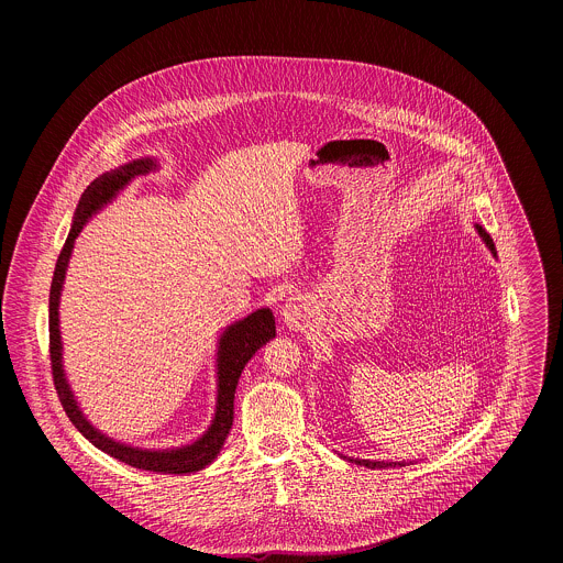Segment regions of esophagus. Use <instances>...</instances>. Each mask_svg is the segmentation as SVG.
<instances>
[{"mask_svg": "<svg viewBox=\"0 0 563 563\" xmlns=\"http://www.w3.org/2000/svg\"><path fill=\"white\" fill-rule=\"evenodd\" d=\"M279 317H282V321H284V324H286L288 329L299 331V329H303V327L308 324L310 310H308V303H306L301 297H290V299H286V303L282 306Z\"/></svg>", "mask_w": 563, "mask_h": 563, "instance_id": "esophagus-1", "label": "esophagus"}]
</instances>
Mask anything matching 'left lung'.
<instances>
[{
  "label": "left lung",
  "mask_w": 563,
  "mask_h": 563,
  "mask_svg": "<svg viewBox=\"0 0 563 563\" xmlns=\"http://www.w3.org/2000/svg\"><path fill=\"white\" fill-rule=\"evenodd\" d=\"M475 230H477L479 239L485 242V246L489 249V253L496 257V246H494V242L489 239V234L483 230L482 225H475ZM351 462H355L357 466H366V468H393V466H405V462H377V460H351Z\"/></svg>",
  "instance_id": "obj_1"
}]
</instances>
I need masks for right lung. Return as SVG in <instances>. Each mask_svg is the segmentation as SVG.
Instances as JSON below:
<instances>
[{"instance_id": "obj_1", "label": "right lung", "mask_w": 563, "mask_h": 563, "mask_svg": "<svg viewBox=\"0 0 563 563\" xmlns=\"http://www.w3.org/2000/svg\"><path fill=\"white\" fill-rule=\"evenodd\" d=\"M158 168L156 158H139V161L121 164L97 179L90 181V186L84 190L80 203L74 214V223L69 230V236L58 255L56 271L52 277V290H49V357H52V373H54V386L58 390L60 402L69 416V420L76 424L81 435L95 444L99 451L108 453L110 457L141 468L152 471L161 475H186L197 473L212 464L217 455L223 449V442L232 429L234 422V395L241 379V373L246 362L255 355L257 349H262L268 340L275 338V319L268 308H260L251 312L246 319L228 324L217 342V407L214 418L208 427V431L197 438L190 444L175 446V449H141L132 446L119 440H112L103 431H99L81 411L80 402L76 399L65 366H63V335H60V297L63 286L69 268V260L76 246V239L80 236L86 223L101 212L108 203L117 199V195L130 186V181L139 175H145L150 170Z\"/></svg>"}]
</instances>
